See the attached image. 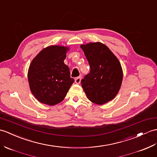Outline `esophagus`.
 I'll return each instance as SVG.
<instances>
[{
    "mask_svg": "<svg viewBox=\"0 0 157 157\" xmlns=\"http://www.w3.org/2000/svg\"><path fill=\"white\" fill-rule=\"evenodd\" d=\"M80 82H81V77H78L75 79V83H77V84H79Z\"/></svg>",
    "mask_w": 157,
    "mask_h": 157,
    "instance_id": "obj_1",
    "label": "esophagus"
}]
</instances>
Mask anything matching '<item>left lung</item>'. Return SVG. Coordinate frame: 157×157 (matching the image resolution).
Returning a JSON list of instances; mask_svg holds the SVG:
<instances>
[{"mask_svg":"<svg viewBox=\"0 0 157 157\" xmlns=\"http://www.w3.org/2000/svg\"><path fill=\"white\" fill-rule=\"evenodd\" d=\"M90 66V72L82 80V86L92 102L102 105L117 95L123 79L122 68L118 58L100 42L80 46Z\"/></svg>","mask_w":157,"mask_h":157,"instance_id":"obj_1","label":"left lung"}]
</instances>
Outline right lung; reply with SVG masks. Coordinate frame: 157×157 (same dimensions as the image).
<instances>
[{
	"mask_svg": "<svg viewBox=\"0 0 157 157\" xmlns=\"http://www.w3.org/2000/svg\"><path fill=\"white\" fill-rule=\"evenodd\" d=\"M69 49L68 47L50 45L32 60L28 81L31 93L40 102L49 105L60 103L74 82L64 63Z\"/></svg>",
	"mask_w": 157,
	"mask_h": 157,
	"instance_id": "1",
	"label": "right lung"
}]
</instances>
